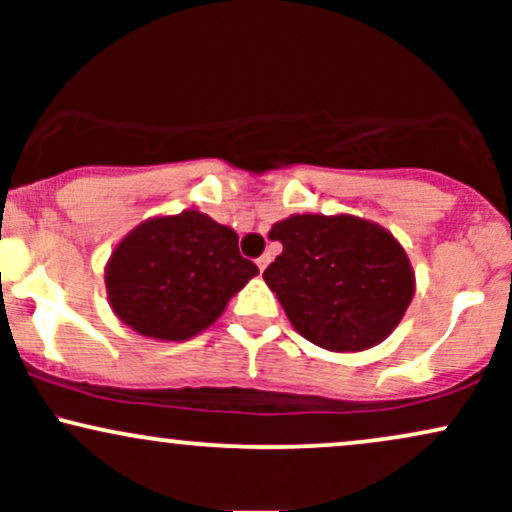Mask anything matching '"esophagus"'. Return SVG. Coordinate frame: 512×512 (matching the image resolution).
Listing matches in <instances>:
<instances>
[{
	"mask_svg": "<svg viewBox=\"0 0 512 512\" xmlns=\"http://www.w3.org/2000/svg\"><path fill=\"white\" fill-rule=\"evenodd\" d=\"M269 262H272V257H269V255H262L260 260H257V267H260V272H264V269H267Z\"/></svg>",
	"mask_w": 512,
	"mask_h": 512,
	"instance_id": "1",
	"label": "esophagus"
}]
</instances>
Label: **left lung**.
I'll use <instances>...</instances> for the list:
<instances>
[{"mask_svg": "<svg viewBox=\"0 0 512 512\" xmlns=\"http://www.w3.org/2000/svg\"><path fill=\"white\" fill-rule=\"evenodd\" d=\"M284 245L264 281L301 337L330 351H363L399 325L414 298L407 252L358 216L296 214L274 223Z\"/></svg>", "mask_w": 512, "mask_h": 512, "instance_id": "8db88e82", "label": "left lung"}]
</instances>
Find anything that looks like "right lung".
Here are the masks:
<instances>
[{
    "label": "right lung",
    "instance_id": "add662e5",
    "mask_svg": "<svg viewBox=\"0 0 512 512\" xmlns=\"http://www.w3.org/2000/svg\"><path fill=\"white\" fill-rule=\"evenodd\" d=\"M257 272L238 252L233 228L187 209L129 231L105 267V289L134 332L182 342L214 325Z\"/></svg>",
    "mask_w": 512,
    "mask_h": 512
}]
</instances>
